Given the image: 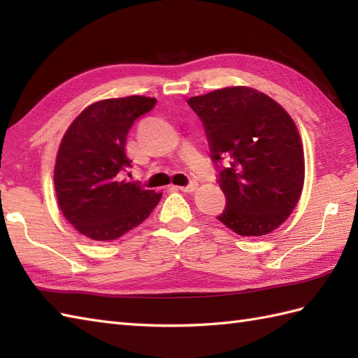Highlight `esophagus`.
I'll return each mask as SVG.
<instances>
[{"label": "esophagus", "instance_id": "1", "mask_svg": "<svg viewBox=\"0 0 358 358\" xmlns=\"http://www.w3.org/2000/svg\"><path fill=\"white\" fill-rule=\"evenodd\" d=\"M196 187H199V185H196L195 181H191V183H189V185H186V186H180L178 189H180V191H183V192H194Z\"/></svg>", "mask_w": 358, "mask_h": 358}]
</instances>
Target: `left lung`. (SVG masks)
<instances>
[{
	"mask_svg": "<svg viewBox=\"0 0 358 358\" xmlns=\"http://www.w3.org/2000/svg\"><path fill=\"white\" fill-rule=\"evenodd\" d=\"M206 131L226 208L217 218L243 237L272 232L291 215L305 183L296 126L252 87L217 89L187 100Z\"/></svg>",
	"mask_w": 358,
	"mask_h": 358,
	"instance_id": "left-lung-1",
	"label": "left lung"
}]
</instances>
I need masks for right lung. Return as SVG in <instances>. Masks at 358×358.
I'll list each match as a JSON object with an SVG mask.
<instances>
[{"instance_id": "obj_1", "label": "right lung", "mask_w": 358, "mask_h": 358, "mask_svg": "<svg viewBox=\"0 0 358 358\" xmlns=\"http://www.w3.org/2000/svg\"><path fill=\"white\" fill-rule=\"evenodd\" d=\"M155 103L140 95L96 101L66 131L53 172L57 200L67 222L86 237L117 240L162 200V194L124 178L132 163L126 155L129 129Z\"/></svg>"}]
</instances>
